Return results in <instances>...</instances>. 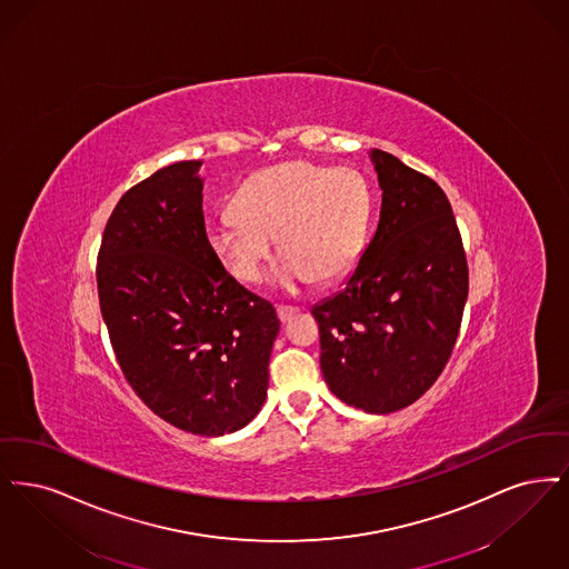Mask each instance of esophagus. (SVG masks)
Instances as JSON below:
<instances>
[{
    "label": "esophagus",
    "mask_w": 569,
    "mask_h": 569,
    "mask_svg": "<svg viewBox=\"0 0 569 569\" xmlns=\"http://www.w3.org/2000/svg\"><path fill=\"white\" fill-rule=\"evenodd\" d=\"M276 312H278V319L280 322H289L297 315V308H291V306H278L276 308Z\"/></svg>",
    "instance_id": "34e87169"
}]
</instances>
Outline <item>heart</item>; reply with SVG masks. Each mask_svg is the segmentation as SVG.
I'll use <instances>...</instances> for the list:
<instances>
[{
    "label": "heart",
    "mask_w": 569,
    "mask_h": 569,
    "mask_svg": "<svg viewBox=\"0 0 569 569\" xmlns=\"http://www.w3.org/2000/svg\"><path fill=\"white\" fill-rule=\"evenodd\" d=\"M368 180L350 168L289 161L254 173L227 210L208 222V244L236 280L252 284L272 254L284 261L278 282L331 284L359 261L370 231Z\"/></svg>",
    "instance_id": "obj_1"
}]
</instances>
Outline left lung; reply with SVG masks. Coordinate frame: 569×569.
<instances>
[{"mask_svg":"<svg viewBox=\"0 0 569 569\" xmlns=\"http://www.w3.org/2000/svg\"><path fill=\"white\" fill-rule=\"evenodd\" d=\"M380 221L338 296L312 308L331 393L371 415L415 403L452 355L470 291L450 201L436 180L371 150Z\"/></svg>","mask_w":569,"mask_h":569,"instance_id":"1","label":"left lung"}]
</instances>
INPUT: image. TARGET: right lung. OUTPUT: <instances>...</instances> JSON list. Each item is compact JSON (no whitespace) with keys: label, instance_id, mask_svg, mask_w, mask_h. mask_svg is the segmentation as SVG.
<instances>
[{"label":"right lung","instance_id":"right-lung-1","mask_svg":"<svg viewBox=\"0 0 569 569\" xmlns=\"http://www.w3.org/2000/svg\"><path fill=\"white\" fill-rule=\"evenodd\" d=\"M199 166L161 168L119 199L96 273L110 345L136 396L178 429L222 436L261 410L280 321L208 244Z\"/></svg>","mask_w":569,"mask_h":569}]
</instances>
